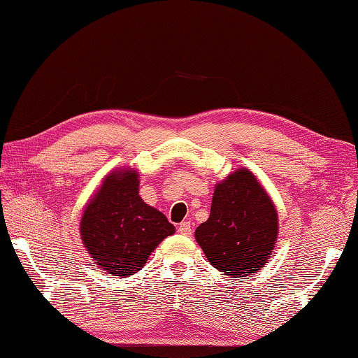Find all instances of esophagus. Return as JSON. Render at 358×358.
<instances>
[{
	"instance_id": "1",
	"label": "esophagus",
	"mask_w": 358,
	"mask_h": 358,
	"mask_svg": "<svg viewBox=\"0 0 358 358\" xmlns=\"http://www.w3.org/2000/svg\"><path fill=\"white\" fill-rule=\"evenodd\" d=\"M178 233L180 235H183V236H191L192 235V229H191V222H181L180 225H178Z\"/></svg>"
}]
</instances>
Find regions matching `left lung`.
Returning a JSON list of instances; mask_svg holds the SVG:
<instances>
[{
	"instance_id": "8db88e82",
	"label": "left lung",
	"mask_w": 358,
	"mask_h": 358,
	"mask_svg": "<svg viewBox=\"0 0 358 358\" xmlns=\"http://www.w3.org/2000/svg\"><path fill=\"white\" fill-rule=\"evenodd\" d=\"M278 216L268 192L249 169L216 185L211 213L196 239L211 266L230 278L263 268L275 247Z\"/></svg>"
}]
</instances>
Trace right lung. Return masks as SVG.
<instances>
[{
	"label": "right lung",
	"instance_id": "obj_1",
	"mask_svg": "<svg viewBox=\"0 0 358 358\" xmlns=\"http://www.w3.org/2000/svg\"><path fill=\"white\" fill-rule=\"evenodd\" d=\"M139 173L114 171L103 180L83 213L80 231L96 266L119 278L144 268L148 255L175 227L139 196Z\"/></svg>",
	"mask_w": 358,
	"mask_h": 358
}]
</instances>
